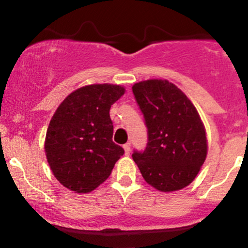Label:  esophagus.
<instances>
[{"label": "esophagus", "instance_id": "1", "mask_svg": "<svg viewBox=\"0 0 248 248\" xmlns=\"http://www.w3.org/2000/svg\"><path fill=\"white\" fill-rule=\"evenodd\" d=\"M124 155L129 156V154H130V143H126V144H124Z\"/></svg>", "mask_w": 248, "mask_h": 248}]
</instances>
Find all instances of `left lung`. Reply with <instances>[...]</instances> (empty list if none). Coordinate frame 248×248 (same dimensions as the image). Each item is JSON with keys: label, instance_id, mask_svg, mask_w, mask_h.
<instances>
[{"label": "left lung", "instance_id": "obj_1", "mask_svg": "<svg viewBox=\"0 0 248 248\" xmlns=\"http://www.w3.org/2000/svg\"><path fill=\"white\" fill-rule=\"evenodd\" d=\"M132 90L148 134L146 149L134 150V162L155 189H183L197 176L207 154L205 128L197 109L168 80L140 81Z\"/></svg>", "mask_w": 248, "mask_h": 248}]
</instances>
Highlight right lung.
Here are the masks:
<instances>
[{
  "mask_svg": "<svg viewBox=\"0 0 248 248\" xmlns=\"http://www.w3.org/2000/svg\"><path fill=\"white\" fill-rule=\"evenodd\" d=\"M119 85H88L59 105L45 138V153L55 177L67 189L90 192L108 178L124 148L113 142L110 106L121 98Z\"/></svg>",
  "mask_w": 248,
  "mask_h": 248,
  "instance_id": "1",
  "label": "right lung"
}]
</instances>
